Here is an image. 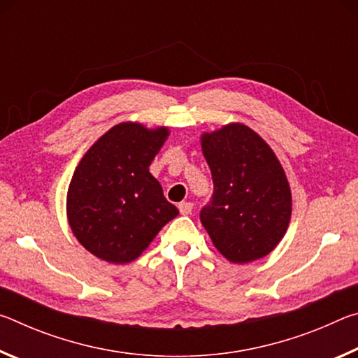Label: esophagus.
I'll return each mask as SVG.
<instances>
[{
  "label": "esophagus",
  "instance_id": "obj_1",
  "mask_svg": "<svg viewBox=\"0 0 358 358\" xmlns=\"http://www.w3.org/2000/svg\"><path fill=\"white\" fill-rule=\"evenodd\" d=\"M178 210H180L181 215H189L192 211V203L191 202H180Z\"/></svg>",
  "mask_w": 358,
  "mask_h": 358
}]
</instances>
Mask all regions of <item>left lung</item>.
Wrapping results in <instances>:
<instances>
[{"mask_svg":"<svg viewBox=\"0 0 358 358\" xmlns=\"http://www.w3.org/2000/svg\"><path fill=\"white\" fill-rule=\"evenodd\" d=\"M213 178V197L201 222L224 257L234 264L262 259L286 235L292 194L281 162L262 137L229 123L201 137Z\"/></svg>","mask_w":358,"mask_h":358,"instance_id":"left-lung-1","label":"left lung"}]
</instances>
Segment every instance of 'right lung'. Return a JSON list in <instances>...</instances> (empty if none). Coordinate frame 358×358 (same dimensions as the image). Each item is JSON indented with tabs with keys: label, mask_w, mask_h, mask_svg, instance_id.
I'll return each mask as SVG.
<instances>
[{
	"label": "right lung",
	"mask_w": 358,
	"mask_h": 358,
	"mask_svg": "<svg viewBox=\"0 0 358 358\" xmlns=\"http://www.w3.org/2000/svg\"><path fill=\"white\" fill-rule=\"evenodd\" d=\"M167 137L166 126L148 129L126 121L101 136L78 162L66 213L72 234L93 256L132 262L178 215L150 173Z\"/></svg>",
	"instance_id": "right-lung-1"
}]
</instances>
